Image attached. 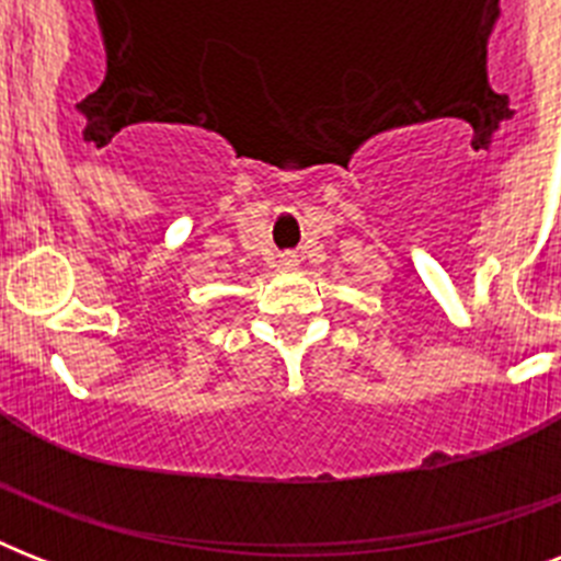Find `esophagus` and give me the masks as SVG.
Listing matches in <instances>:
<instances>
[{
	"instance_id": "34e87169",
	"label": "esophagus",
	"mask_w": 561,
	"mask_h": 561,
	"mask_svg": "<svg viewBox=\"0 0 561 561\" xmlns=\"http://www.w3.org/2000/svg\"><path fill=\"white\" fill-rule=\"evenodd\" d=\"M297 262H299V259L294 253H282L279 255V267H285V271H288V267H297Z\"/></svg>"
}]
</instances>
